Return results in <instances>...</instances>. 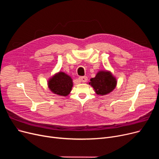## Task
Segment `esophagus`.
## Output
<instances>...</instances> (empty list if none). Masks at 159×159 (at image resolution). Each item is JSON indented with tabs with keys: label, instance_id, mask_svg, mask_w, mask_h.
I'll return each instance as SVG.
<instances>
[{
	"label": "esophagus",
	"instance_id": "esophagus-1",
	"mask_svg": "<svg viewBox=\"0 0 159 159\" xmlns=\"http://www.w3.org/2000/svg\"><path fill=\"white\" fill-rule=\"evenodd\" d=\"M88 80V77H86V76H84V77H80L79 78V80L80 82H86Z\"/></svg>",
	"mask_w": 159,
	"mask_h": 159
}]
</instances>
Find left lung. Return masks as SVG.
Masks as SVG:
<instances>
[{"instance_id": "1", "label": "left lung", "mask_w": 159, "mask_h": 159, "mask_svg": "<svg viewBox=\"0 0 159 159\" xmlns=\"http://www.w3.org/2000/svg\"><path fill=\"white\" fill-rule=\"evenodd\" d=\"M89 84L92 87L98 95L110 94L115 89L117 80L110 71L100 70L94 78H91Z\"/></svg>"}]
</instances>
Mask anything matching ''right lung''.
Wrapping results in <instances>:
<instances>
[{"label": "right lung", "instance_id": "right-lung-1", "mask_svg": "<svg viewBox=\"0 0 159 159\" xmlns=\"http://www.w3.org/2000/svg\"><path fill=\"white\" fill-rule=\"evenodd\" d=\"M73 79L68 74L63 71H58L54 74L48 80L49 90L55 95L66 97L72 89Z\"/></svg>", "mask_w": 159, "mask_h": 159}]
</instances>
